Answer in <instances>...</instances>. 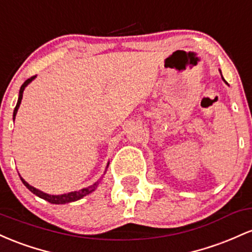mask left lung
Here are the masks:
<instances>
[{
	"instance_id": "1",
	"label": "left lung",
	"mask_w": 252,
	"mask_h": 252,
	"mask_svg": "<svg viewBox=\"0 0 252 252\" xmlns=\"http://www.w3.org/2000/svg\"><path fill=\"white\" fill-rule=\"evenodd\" d=\"M221 77H222V76H221ZM222 80H224V78H222ZM224 82H225V83H226V81H225V80H224Z\"/></svg>"
}]
</instances>
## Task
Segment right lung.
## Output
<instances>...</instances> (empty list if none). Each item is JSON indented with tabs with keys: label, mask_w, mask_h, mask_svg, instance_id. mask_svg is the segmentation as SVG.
<instances>
[{
	"label": "right lung",
	"mask_w": 252,
	"mask_h": 252,
	"mask_svg": "<svg viewBox=\"0 0 252 252\" xmlns=\"http://www.w3.org/2000/svg\"><path fill=\"white\" fill-rule=\"evenodd\" d=\"M34 77H35V76H33V77L28 78L27 81H25L24 84H22V86H21V88H20L18 103H16V107H15V109H14V114H13L14 119H15L16 113H18V109H19V107H20V103H21L22 94H24V90H25V88H26V87L28 86V84L31 83V82L34 80ZM20 179H21L22 183H24V185L26 186V187H27L28 189H30V190L32 191L33 194H35L36 196L41 197V199L46 200V201H49L50 203H56V205H62V203H67V202L77 201V200L82 199V197L86 196V195L93 193V191H94L95 189L97 188V186H98V182H95L94 185L89 186V187L83 188V189H81V190H77V191H70V193H67V194H62V195H50V194L44 193V191L39 190V189L32 187V186H30V185H28V183L26 182V181L22 179V177H20Z\"/></svg>",
	"instance_id": "right-lung-1"
}]
</instances>
